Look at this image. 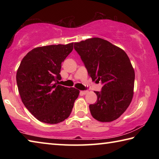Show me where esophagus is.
<instances>
[{
  "label": "esophagus",
  "instance_id": "34e87169",
  "mask_svg": "<svg viewBox=\"0 0 159 159\" xmlns=\"http://www.w3.org/2000/svg\"><path fill=\"white\" fill-rule=\"evenodd\" d=\"M88 93V90H82V91H80V93H82L83 95H86V94H87Z\"/></svg>",
  "mask_w": 159,
  "mask_h": 159
}]
</instances>
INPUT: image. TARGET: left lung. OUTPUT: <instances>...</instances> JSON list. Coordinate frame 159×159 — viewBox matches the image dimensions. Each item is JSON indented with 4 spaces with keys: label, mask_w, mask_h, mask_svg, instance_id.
<instances>
[{
    "label": "left lung",
    "mask_w": 159,
    "mask_h": 159,
    "mask_svg": "<svg viewBox=\"0 0 159 159\" xmlns=\"http://www.w3.org/2000/svg\"><path fill=\"white\" fill-rule=\"evenodd\" d=\"M74 49L89 76L103 85L101 92H95L98 99L90 104L91 115L100 122L117 119L128 109L133 97L134 71L127 54L100 38L75 43Z\"/></svg>",
    "instance_id": "1"
}]
</instances>
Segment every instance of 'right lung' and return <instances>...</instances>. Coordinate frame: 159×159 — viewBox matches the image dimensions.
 I'll list each match as a JSON object with an SVG mask.
<instances>
[{
    "instance_id": "1",
    "label": "right lung",
    "mask_w": 159,
    "mask_h": 159,
    "mask_svg": "<svg viewBox=\"0 0 159 159\" xmlns=\"http://www.w3.org/2000/svg\"><path fill=\"white\" fill-rule=\"evenodd\" d=\"M74 43L34 48L21 60L16 75L21 101L38 120L49 124L64 121L71 114L79 90L54 83L61 80L63 62Z\"/></svg>"
}]
</instances>
